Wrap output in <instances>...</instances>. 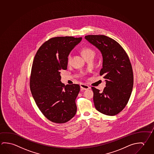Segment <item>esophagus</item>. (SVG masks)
Returning a JSON list of instances; mask_svg holds the SVG:
<instances>
[{
    "label": "esophagus",
    "instance_id": "obj_1",
    "mask_svg": "<svg viewBox=\"0 0 154 154\" xmlns=\"http://www.w3.org/2000/svg\"><path fill=\"white\" fill-rule=\"evenodd\" d=\"M80 86H81V89H83L84 90H86L90 89V86H88V85H86V84H81Z\"/></svg>",
    "mask_w": 154,
    "mask_h": 154
}]
</instances>
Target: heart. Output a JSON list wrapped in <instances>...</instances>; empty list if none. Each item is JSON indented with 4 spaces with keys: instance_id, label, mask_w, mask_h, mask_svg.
<instances>
[{
    "instance_id": "obj_1",
    "label": "heart",
    "mask_w": 154,
    "mask_h": 154,
    "mask_svg": "<svg viewBox=\"0 0 154 154\" xmlns=\"http://www.w3.org/2000/svg\"><path fill=\"white\" fill-rule=\"evenodd\" d=\"M82 54L84 57H86V56H88L89 54H94V51L91 49H89V48H85L83 49L82 51ZM71 58H72L71 54H69L68 57V62L69 63H70Z\"/></svg>"
}]
</instances>
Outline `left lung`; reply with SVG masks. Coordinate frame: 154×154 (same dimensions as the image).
<instances>
[{
  "label": "left lung",
  "instance_id": "left-lung-1",
  "mask_svg": "<svg viewBox=\"0 0 154 154\" xmlns=\"http://www.w3.org/2000/svg\"><path fill=\"white\" fill-rule=\"evenodd\" d=\"M85 39L102 55L100 75L105 79L102 92L92 87L94 106L100 112L115 116L127 105L133 87L132 66L127 53L119 44L104 35H88Z\"/></svg>",
  "mask_w": 154,
  "mask_h": 154
}]
</instances>
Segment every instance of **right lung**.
<instances>
[{
    "label": "right lung",
    "instance_id": "right-lung-1",
    "mask_svg": "<svg viewBox=\"0 0 154 154\" xmlns=\"http://www.w3.org/2000/svg\"><path fill=\"white\" fill-rule=\"evenodd\" d=\"M82 39L67 36L51 38L38 49L33 61L30 90L39 109L52 122L64 123L76 113L80 86L63 84L60 71L67 69L68 56Z\"/></svg>",
    "mask_w": 154,
    "mask_h": 154
}]
</instances>
